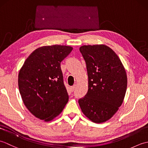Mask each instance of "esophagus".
I'll use <instances>...</instances> for the list:
<instances>
[{
    "label": "esophagus",
    "instance_id": "obj_1",
    "mask_svg": "<svg viewBox=\"0 0 148 148\" xmlns=\"http://www.w3.org/2000/svg\"><path fill=\"white\" fill-rule=\"evenodd\" d=\"M75 88H76V85H75V84H74V85H73V86H71V88H71V91H72V92H73V91L74 90V89H75Z\"/></svg>",
    "mask_w": 148,
    "mask_h": 148
}]
</instances>
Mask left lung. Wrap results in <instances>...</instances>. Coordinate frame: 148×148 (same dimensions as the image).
I'll use <instances>...</instances> for the list:
<instances>
[{
  "label": "left lung",
  "instance_id": "obj_1",
  "mask_svg": "<svg viewBox=\"0 0 148 148\" xmlns=\"http://www.w3.org/2000/svg\"><path fill=\"white\" fill-rule=\"evenodd\" d=\"M79 51L86 64L88 90L78 102L90 120L102 123L111 119L123 102L126 71L118 56L108 46L84 45Z\"/></svg>",
  "mask_w": 148,
  "mask_h": 148
}]
</instances>
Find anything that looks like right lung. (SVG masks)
<instances>
[{
    "label": "right lung",
    "instance_id": "add662e5",
    "mask_svg": "<svg viewBox=\"0 0 148 148\" xmlns=\"http://www.w3.org/2000/svg\"><path fill=\"white\" fill-rule=\"evenodd\" d=\"M72 47L44 46L29 56L18 74V87L28 110L48 122L60 114L69 100L60 63Z\"/></svg>",
    "mask_w": 148,
    "mask_h": 148
}]
</instances>
